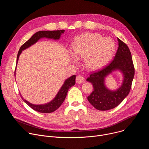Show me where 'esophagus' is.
<instances>
[{"instance_id":"1","label":"esophagus","mask_w":149,"mask_h":149,"mask_svg":"<svg viewBox=\"0 0 149 149\" xmlns=\"http://www.w3.org/2000/svg\"><path fill=\"white\" fill-rule=\"evenodd\" d=\"M84 77L80 75L77 76L76 77V82L78 84H81L84 82Z\"/></svg>"}]
</instances>
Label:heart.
<instances>
[{"label":"heart","mask_w":149,"mask_h":149,"mask_svg":"<svg viewBox=\"0 0 149 149\" xmlns=\"http://www.w3.org/2000/svg\"><path fill=\"white\" fill-rule=\"evenodd\" d=\"M114 43L109 38H102L97 33H86L79 36L74 42L71 52L74 58L85 57L86 66L95 70L101 68L111 58Z\"/></svg>","instance_id":"heart-1"}]
</instances>
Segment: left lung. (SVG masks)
I'll use <instances>...</instances> for the list:
<instances>
[{
	"label": "left lung",
	"mask_w": 149,
	"mask_h": 149,
	"mask_svg": "<svg viewBox=\"0 0 149 149\" xmlns=\"http://www.w3.org/2000/svg\"><path fill=\"white\" fill-rule=\"evenodd\" d=\"M118 48L114 58L107 65L93 71L87 78L93 86V91L87 97L90 103L98 110L105 111L115 108L128 95L134 75V67L130 51L124 42L118 38ZM121 70L124 75L122 86L112 92L104 87V78L115 70Z\"/></svg>",
	"instance_id": "left-lung-1"
}]
</instances>
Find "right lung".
<instances>
[{
    "mask_svg": "<svg viewBox=\"0 0 149 149\" xmlns=\"http://www.w3.org/2000/svg\"><path fill=\"white\" fill-rule=\"evenodd\" d=\"M65 30H58V31H41L37 32L35 33L29 40H28L25 44H24L22 46L20 47L17 55V60H16V65H17V63L18 61V59L19 57L20 54L22 52V51L27 48L29 47L30 46L32 45L35 43L40 39L42 38H51V39H59L61 35L64 32ZM16 70V69H15ZM75 78L76 76L75 75H74L71 76V77L68 78L67 79L58 93L57 95H56L55 98L51 101L50 102L43 105H34L32 104L28 101H26L25 99H24L22 96L20 95V97H22V100L24 101L25 103H26L31 108H32L33 110L35 111H38L39 113H49L55 111L56 110H57L63 101L65 100L67 93L71 87L74 86L75 84Z\"/></svg>",
    "mask_w": 149,
    "mask_h": 149,
    "instance_id": "right-lung-1",
    "label": "right lung"
}]
</instances>
